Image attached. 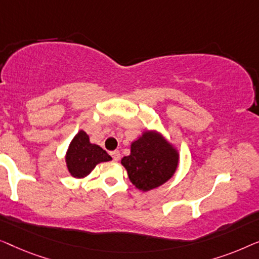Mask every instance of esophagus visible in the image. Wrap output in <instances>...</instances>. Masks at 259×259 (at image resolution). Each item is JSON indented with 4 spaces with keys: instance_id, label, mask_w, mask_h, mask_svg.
Segmentation results:
<instances>
[{
    "instance_id": "obj_1",
    "label": "esophagus",
    "mask_w": 259,
    "mask_h": 259,
    "mask_svg": "<svg viewBox=\"0 0 259 259\" xmlns=\"http://www.w3.org/2000/svg\"><path fill=\"white\" fill-rule=\"evenodd\" d=\"M110 155H111V157H112V159H114V161H118V159L121 158V154H119L118 150L111 151Z\"/></svg>"
}]
</instances>
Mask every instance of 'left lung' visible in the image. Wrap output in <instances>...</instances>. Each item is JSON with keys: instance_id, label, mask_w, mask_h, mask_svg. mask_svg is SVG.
Masks as SVG:
<instances>
[{"instance_id": "left-lung-1", "label": "left lung", "mask_w": 259, "mask_h": 259, "mask_svg": "<svg viewBox=\"0 0 259 259\" xmlns=\"http://www.w3.org/2000/svg\"><path fill=\"white\" fill-rule=\"evenodd\" d=\"M129 180L142 191H149L169 181L178 164V154L161 135L147 131L131 144L129 156L122 158Z\"/></svg>"}]
</instances>
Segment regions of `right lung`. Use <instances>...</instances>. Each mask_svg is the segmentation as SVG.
I'll return each instance as SVG.
<instances>
[{
    "label": "right lung",
    "instance_id": "add662e5",
    "mask_svg": "<svg viewBox=\"0 0 259 259\" xmlns=\"http://www.w3.org/2000/svg\"><path fill=\"white\" fill-rule=\"evenodd\" d=\"M110 159L111 157L107 151L96 144L90 143L89 136L82 130L71 141L65 157L69 172L77 178L89 175L98 163L108 162Z\"/></svg>",
    "mask_w": 259,
    "mask_h": 259
}]
</instances>
